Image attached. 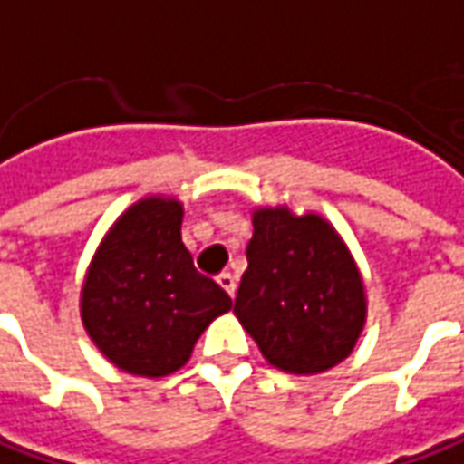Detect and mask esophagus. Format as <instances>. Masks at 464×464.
<instances>
[{"instance_id":"34e87169","label":"esophagus","mask_w":464,"mask_h":464,"mask_svg":"<svg viewBox=\"0 0 464 464\" xmlns=\"http://www.w3.org/2000/svg\"><path fill=\"white\" fill-rule=\"evenodd\" d=\"M218 285L228 293V295H236V277H233L231 272H223L220 277H218Z\"/></svg>"}]
</instances>
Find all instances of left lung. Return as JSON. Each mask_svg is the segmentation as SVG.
Masks as SVG:
<instances>
[{
  "label": "left lung",
  "mask_w": 464,
  "mask_h": 464,
  "mask_svg": "<svg viewBox=\"0 0 464 464\" xmlns=\"http://www.w3.org/2000/svg\"><path fill=\"white\" fill-rule=\"evenodd\" d=\"M248 266L236 318L272 367L321 375L343 362L367 324V290L352 251L326 218L293 205L251 210Z\"/></svg>",
  "instance_id": "obj_1"
}]
</instances>
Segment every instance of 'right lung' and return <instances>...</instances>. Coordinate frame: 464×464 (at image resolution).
<instances>
[{
	"mask_svg": "<svg viewBox=\"0 0 464 464\" xmlns=\"http://www.w3.org/2000/svg\"><path fill=\"white\" fill-rule=\"evenodd\" d=\"M182 220L174 195L140 198L107 228L82 282L84 331L128 375L177 372L202 331L233 308L228 293L195 269Z\"/></svg>",
	"mask_w": 464,
	"mask_h": 464,
	"instance_id": "1",
	"label": "right lung"
}]
</instances>
